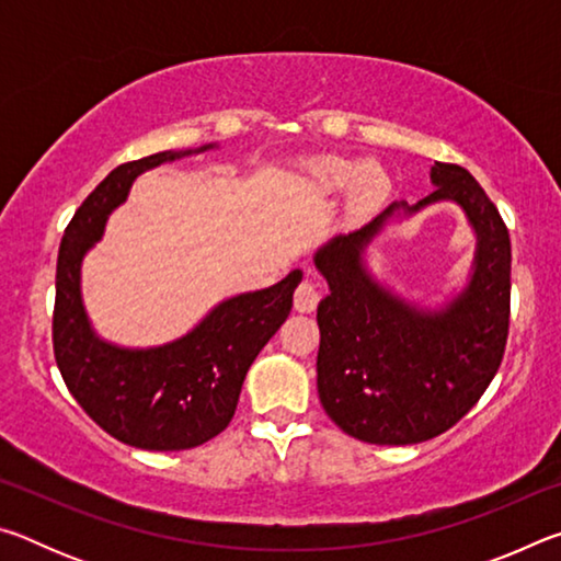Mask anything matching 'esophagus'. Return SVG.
Wrapping results in <instances>:
<instances>
[{
	"label": "esophagus",
	"instance_id": "obj_1",
	"mask_svg": "<svg viewBox=\"0 0 561 561\" xmlns=\"http://www.w3.org/2000/svg\"><path fill=\"white\" fill-rule=\"evenodd\" d=\"M321 297L319 284H314L311 279H304L297 291H294V309L297 311H314L317 304Z\"/></svg>",
	"mask_w": 561,
	"mask_h": 561
}]
</instances>
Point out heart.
Returning a JSON list of instances; mask_svg holds the SVG:
<instances>
[{
	"instance_id": "1",
	"label": "heart",
	"mask_w": 561,
	"mask_h": 561,
	"mask_svg": "<svg viewBox=\"0 0 561 561\" xmlns=\"http://www.w3.org/2000/svg\"><path fill=\"white\" fill-rule=\"evenodd\" d=\"M311 173H314L317 183L324 190H344L356 183L354 193L358 203L376 201L386 187V175L378 168H366L364 173H360L358 165L341 158L319 160V163L311 168Z\"/></svg>"
}]
</instances>
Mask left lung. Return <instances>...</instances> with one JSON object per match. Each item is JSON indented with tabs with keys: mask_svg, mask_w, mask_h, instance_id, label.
Listing matches in <instances>:
<instances>
[{
	"mask_svg": "<svg viewBox=\"0 0 561 561\" xmlns=\"http://www.w3.org/2000/svg\"><path fill=\"white\" fill-rule=\"evenodd\" d=\"M435 190L408 213L453 201L478 232L474 272L448 309L415 311L368 277L360 252L398 205L317 252L331 294L317 309V388L327 415L351 438L413 445L453 428L480 401L505 356L510 232L468 170L433 165Z\"/></svg>",
	"mask_w": 561,
	"mask_h": 561,
	"instance_id": "1",
	"label": "left lung"
}]
</instances>
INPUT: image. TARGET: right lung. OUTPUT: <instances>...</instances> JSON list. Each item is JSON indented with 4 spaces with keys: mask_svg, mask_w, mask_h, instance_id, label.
Wrapping results in <instances>:
<instances>
[{
    "mask_svg": "<svg viewBox=\"0 0 561 561\" xmlns=\"http://www.w3.org/2000/svg\"><path fill=\"white\" fill-rule=\"evenodd\" d=\"M190 153L163 150L111 170L66 225L56 260L51 339L64 383L93 423L140 450L197 448L230 425L244 376L289 317L301 282L294 270L270 289L227 299L187 336L160 348L128 351L93 336L79 291L83 254L133 180Z\"/></svg>",
    "mask_w": 561,
    "mask_h": 561,
    "instance_id": "right-lung-1",
    "label": "right lung"
}]
</instances>
